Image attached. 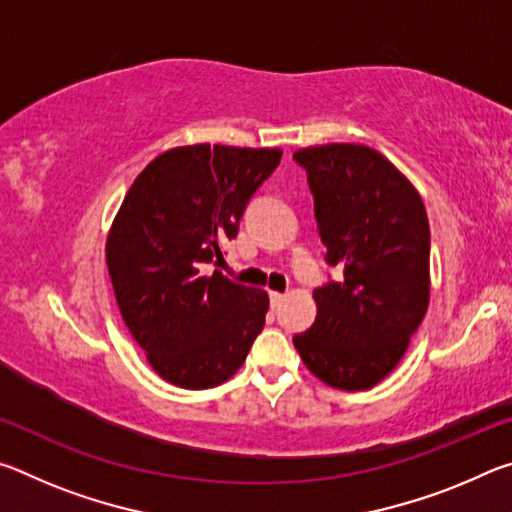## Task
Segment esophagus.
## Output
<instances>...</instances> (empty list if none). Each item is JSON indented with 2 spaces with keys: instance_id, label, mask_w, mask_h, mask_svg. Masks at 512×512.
<instances>
[{
  "instance_id": "34e87169",
  "label": "esophagus",
  "mask_w": 512,
  "mask_h": 512,
  "mask_svg": "<svg viewBox=\"0 0 512 512\" xmlns=\"http://www.w3.org/2000/svg\"><path fill=\"white\" fill-rule=\"evenodd\" d=\"M268 298H271V307H273V309H277V307H280V305H282V302H284V293H277V291H271V296H268Z\"/></svg>"
}]
</instances>
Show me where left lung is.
I'll return each mask as SVG.
<instances>
[{
    "label": "left lung",
    "mask_w": 512,
    "mask_h": 512,
    "mask_svg": "<svg viewBox=\"0 0 512 512\" xmlns=\"http://www.w3.org/2000/svg\"><path fill=\"white\" fill-rule=\"evenodd\" d=\"M293 160L307 171L325 262L343 271L314 289L316 320L293 345L327 386L368 391L391 375L427 314V212L370 146H309Z\"/></svg>",
    "instance_id": "left-lung-1"
}]
</instances>
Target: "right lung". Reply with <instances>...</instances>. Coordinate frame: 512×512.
I'll use <instances>...</instances> for the list:
<instances>
[{"mask_svg": "<svg viewBox=\"0 0 512 512\" xmlns=\"http://www.w3.org/2000/svg\"><path fill=\"white\" fill-rule=\"evenodd\" d=\"M280 158V149L178 146L146 164L112 221L106 262L119 311L151 368L173 386L223 384L262 332L266 291L216 266Z\"/></svg>", "mask_w": 512, "mask_h": 512, "instance_id": "add662e5", "label": "right lung"}]
</instances>
